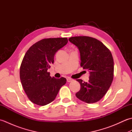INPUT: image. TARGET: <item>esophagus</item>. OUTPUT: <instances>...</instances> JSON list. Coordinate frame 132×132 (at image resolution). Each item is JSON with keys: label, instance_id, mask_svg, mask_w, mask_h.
<instances>
[{"label": "esophagus", "instance_id": "obj_1", "mask_svg": "<svg viewBox=\"0 0 132 132\" xmlns=\"http://www.w3.org/2000/svg\"><path fill=\"white\" fill-rule=\"evenodd\" d=\"M72 80V79H71V78H67V81H68V82H71Z\"/></svg>", "mask_w": 132, "mask_h": 132}]
</instances>
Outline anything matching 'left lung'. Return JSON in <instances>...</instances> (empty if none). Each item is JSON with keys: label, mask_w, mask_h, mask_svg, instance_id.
Wrapping results in <instances>:
<instances>
[{"label": "left lung", "mask_w": 132, "mask_h": 132, "mask_svg": "<svg viewBox=\"0 0 132 132\" xmlns=\"http://www.w3.org/2000/svg\"><path fill=\"white\" fill-rule=\"evenodd\" d=\"M69 40L79 50L81 67L89 71L87 82L77 80L80 83V89L75 95L87 103H96L105 95L113 81L112 55L110 50L96 38L76 36Z\"/></svg>", "instance_id": "1"}]
</instances>
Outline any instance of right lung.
I'll use <instances>...</instances> for the list:
<instances>
[{"mask_svg": "<svg viewBox=\"0 0 132 132\" xmlns=\"http://www.w3.org/2000/svg\"><path fill=\"white\" fill-rule=\"evenodd\" d=\"M67 38H44L27 50L20 69V78L24 91L35 104L45 105L53 102L66 79L50 76L47 70L54 63L59 49L66 45Z\"/></svg>", "mask_w": 132, "mask_h": 132, "instance_id": "1", "label": "right lung"}]
</instances>
